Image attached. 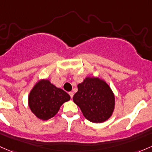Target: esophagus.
<instances>
[{"label":"esophagus","instance_id":"34e87169","mask_svg":"<svg viewBox=\"0 0 152 152\" xmlns=\"http://www.w3.org/2000/svg\"><path fill=\"white\" fill-rule=\"evenodd\" d=\"M69 95H70V96H71V98H73V92H69Z\"/></svg>","mask_w":152,"mask_h":152}]
</instances>
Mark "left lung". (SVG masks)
I'll return each mask as SVG.
<instances>
[{"mask_svg":"<svg viewBox=\"0 0 152 152\" xmlns=\"http://www.w3.org/2000/svg\"><path fill=\"white\" fill-rule=\"evenodd\" d=\"M77 87L73 100L84 117L94 123L108 120L115 105L114 94L108 84L103 79L89 76Z\"/></svg>","mask_w":152,"mask_h":152,"instance_id":"left-lung-1","label":"left lung"}]
</instances>
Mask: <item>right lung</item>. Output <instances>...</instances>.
<instances>
[{"label": "right lung", "mask_w": 152, "mask_h": 152, "mask_svg": "<svg viewBox=\"0 0 152 152\" xmlns=\"http://www.w3.org/2000/svg\"><path fill=\"white\" fill-rule=\"evenodd\" d=\"M70 99L66 92L57 88L48 79H41L30 91L28 105L38 119L48 120L55 116L60 106Z\"/></svg>", "instance_id": "1"}]
</instances>
